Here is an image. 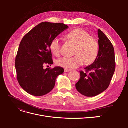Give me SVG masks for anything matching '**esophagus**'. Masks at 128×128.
I'll return each instance as SVG.
<instances>
[{
  "label": "esophagus",
  "mask_w": 128,
  "mask_h": 128,
  "mask_svg": "<svg viewBox=\"0 0 128 128\" xmlns=\"http://www.w3.org/2000/svg\"><path fill=\"white\" fill-rule=\"evenodd\" d=\"M64 72H69V71H70V69L65 68V69H64Z\"/></svg>",
  "instance_id": "esophagus-1"
}]
</instances>
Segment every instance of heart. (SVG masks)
Returning <instances> with one entry per match:
<instances>
[{"label": "heart", "instance_id": "b5f03b06", "mask_svg": "<svg viewBox=\"0 0 128 128\" xmlns=\"http://www.w3.org/2000/svg\"><path fill=\"white\" fill-rule=\"evenodd\" d=\"M67 37L76 44V55L72 57H63L58 60L56 64L59 66L76 68L83 65L86 61L91 63L96 59L99 51V42L86 31L80 28L74 29L67 34ZM50 48L54 56L60 55L61 44L59 38H53L50 43Z\"/></svg>", "mask_w": 128, "mask_h": 128}]
</instances>
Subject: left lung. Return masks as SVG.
I'll return each mask as SVG.
<instances>
[{
  "instance_id": "8db88e82",
  "label": "left lung",
  "mask_w": 128,
  "mask_h": 128,
  "mask_svg": "<svg viewBox=\"0 0 128 128\" xmlns=\"http://www.w3.org/2000/svg\"><path fill=\"white\" fill-rule=\"evenodd\" d=\"M99 51L94 62L80 72V79L76 88L80 94L94 96L101 94L109 86L115 70L114 49L107 36L98 29Z\"/></svg>"
}]
</instances>
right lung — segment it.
I'll return each instance as SVG.
<instances>
[{"label": "right lung", "instance_id": "obj_1", "mask_svg": "<svg viewBox=\"0 0 128 128\" xmlns=\"http://www.w3.org/2000/svg\"><path fill=\"white\" fill-rule=\"evenodd\" d=\"M68 26L62 23L42 22L23 37L15 58L18 81L29 94L42 96L51 91L58 76L64 72L61 67L43 68L53 64L50 45L53 38Z\"/></svg>", "mask_w": 128, "mask_h": 128}]
</instances>
